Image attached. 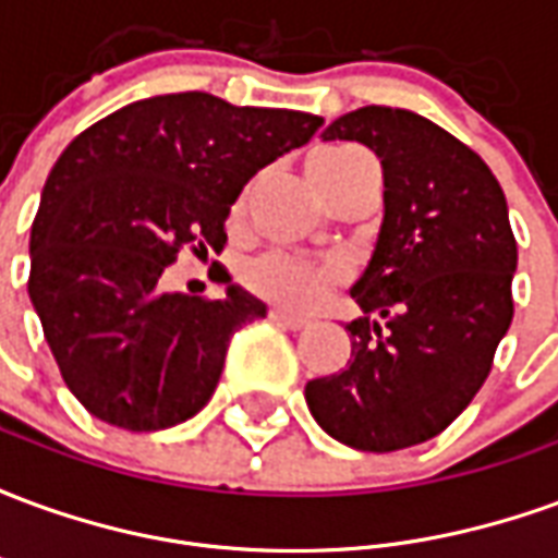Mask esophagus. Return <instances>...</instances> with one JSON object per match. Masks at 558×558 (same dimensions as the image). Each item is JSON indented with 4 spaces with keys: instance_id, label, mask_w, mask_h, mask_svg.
Here are the masks:
<instances>
[{
    "instance_id": "obj_1",
    "label": "esophagus",
    "mask_w": 558,
    "mask_h": 558,
    "mask_svg": "<svg viewBox=\"0 0 558 558\" xmlns=\"http://www.w3.org/2000/svg\"><path fill=\"white\" fill-rule=\"evenodd\" d=\"M268 319H275L278 326L292 328V331H302V328L311 326V319H307V316L287 314V311H280V307H271V311H268Z\"/></svg>"
}]
</instances>
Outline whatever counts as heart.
I'll return each mask as SVG.
<instances>
[{"mask_svg":"<svg viewBox=\"0 0 558 558\" xmlns=\"http://www.w3.org/2000/svg\"><path fill=\"white\" fill-rule=\"evenodd\" d=\"M367 155L352 146H331L314 151L307 158V172L314 179L316 191L331 203L338 187L352 172L362 167ZM244 199L235 203V215H242ZM343 280V268L331 263H307L287 254L256 256L254 263L244 268V283L266 302H275L290 311H311L314 304L326 299L328 292Z\"/></svg>","mask_w":558,"mask_h":558,"instance_id":"1","label":"heart"}]
</instances>
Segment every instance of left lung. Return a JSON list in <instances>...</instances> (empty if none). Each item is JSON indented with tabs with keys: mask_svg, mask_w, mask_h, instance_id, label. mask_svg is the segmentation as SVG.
Here are the masks:
<instances>
[{
	"mask_svg": "<svg viewBox=\"0 0 558 558\" xmlns=\"http://www.w3.org/2000/svg\"><path fill=\"white\" fill-rule=\"evenodd\" d=\"M323 140L376 151L386 218L352 287L364 316L347 326L350 362L304 400L338 442L398 451L439 436L490 376L514 316L508 203L481 155L410 110H352Z\"/></svg>",
	"mask_w": 558,
	"mask_h": 558,
	"instance_id": "left-lung-1",
	"label": "left lung"
}]
</instances>
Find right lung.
Segmentation results:
<instances>
[{
  "label": "right lung",
  "instance_id": "obj_1",
  "mask_svg": "<svg viewBox=\"0 0 558 558\" xmlns=\"http://www.w3.org/2000/svg\"><path fill=\"white\" fill-rule=\"evenodd\" d=\"M319 125L179 92L128 104L59 155L32 220L29 299L95 418L151 433L206 407L230 338L266 304L232 283L223 299L167 292L160 278L184 247L223 251L244 184Z\"/></svg>",
  "mask_w": 558,
  "mask_h": 558
}]
</instances>
